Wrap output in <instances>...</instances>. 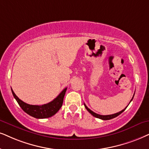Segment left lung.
<instances>
[{"label":"left lung","instance_id":"left-lung-1","mask_svg":"<svg viewBox=\"0 0 149 149\" xmlns=\"http://www.w3.org/2000/svg\"><path fill=\"white\" fill-rule=\"evenodd\" d=\"M134 95H135V93H134ZM134 95H133V97H132V99L131 100V101H130V102H131L132 101V100H133V97H134ZM84 104V107H85V108L86 109V110H87L90 113H91V114L92 115V116H94V117H95V118H99V119L103 120H108L113 119V118H116V117L118 116H119V115L121 114L124 111H125L126 109H127V107H126L125 109H124L123 110H122V111H120V112H118V113H114V114H112V115H107V116H102V115L97 114V113H94L93 111H92L91 110H90V109H88V107L86 106V104Z\"/></svg>","mask_w":149,"mask_h":149}]
</instances>
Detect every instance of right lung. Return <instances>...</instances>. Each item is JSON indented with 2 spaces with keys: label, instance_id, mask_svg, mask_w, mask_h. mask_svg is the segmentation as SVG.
<instances>
[{
  "label": "right lung",
  "instance_id": "right-lung-1",
  "mask_svg": "<svg viewBox=\"0 0 149 149\" xmlns=\"http://www.w3.org/2000/svg\"><path fill=\"white\" fill-rule=\"evenodd\" d=\"M67 88H64L61 93L54 100L43 105H31L27 104L17 97L12 88V92L14 98L16 100L17 102L24 112L35 118L43 119V118H47L53 116L61 108Z\"/></svg>",
  "mask_w": 149,
  "mask_h": 149
}]
</instances>
